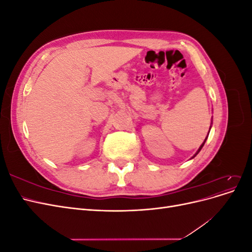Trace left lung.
<instances>
[{
	"label": "left lung",
	"instance_id": "left-lung-1",
	"mask_svg": "<svg viewBox=\"0 0 252 252\" xmlns=\"http://www.w3.org/2000/svg\"><path fill=\"white\" fill-rule=\"evenodd\" d=\"M211 124H212V121H211ZM210 128H211V126H210ZM208 134H209V133H208ZM207 138H208V136H207ZM207 138H206V139H205V140H204V142H203V143H202V145H201V146H200V148H199V149H197V151H196V152H195V155H194V156H193V157H192V158H194V157H195V156H196V155H197V154H199V152H200V151H201V149H202V148H203V146H204V144H205V142H206V140H207Z\"/></svg>",
	"mask_w": 252,
	"mask_h": 252
}]
</instances>
